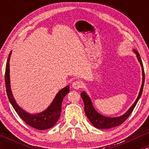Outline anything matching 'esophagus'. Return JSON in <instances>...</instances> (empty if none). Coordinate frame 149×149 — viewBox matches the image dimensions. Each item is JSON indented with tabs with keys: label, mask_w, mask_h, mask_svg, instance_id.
Wrapping results in <instances>:
<instances>
[{
	"label": "esophagus",
	"mask_w": 149,
	"mask_h": 149,
	"mask_svg": "<svg viewBox=\"0 0 149 149\" xmlns=\"http://www.w3.org/2000/svg\"><path fill=\"white\" fill-rule=\"evenodd\" d=\"M72 87L74 89H76V90H78V89L82 87V84L79 80H76V81H74L72 83Z\"/></svg>",
	"instance_id": "34e87169"
}]
</instances>
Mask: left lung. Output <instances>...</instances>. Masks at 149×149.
Listing matches in <instances>:
<instances>
[{
	"instance_id": "left-lung-1",
	"label": "left lung",
	"mask_w": 149,
	"mask_h": 149,
	"mask_svg": "<svg viewBox=\"0 0 149 149\" xmlns=\"http://www.w3.org/2000/svg\"><path fill=\"white\" fill-rule=\"evenodd\" d=\"M133 51H134L135 54H136V58H137L138 61H139L140 64H141V70H142V84H141L139 95H138L136 101H135L134 103L131 106V107L128 109L127 111L123 115L118 116V117H113V118L107 117V116L102 115V114H100V113H98L96 110H95V109L94 108L93 105H92L91 99H90V97L87 95L86 92H82L81 93H80V96H81L83 102H84L85 114H86L87 117H88L89 120L90 121V123L93 125L94 127L97 128V129H102V130L109 129V128L118 126L122 124L123 123H124L125 121L127 119V118L129 117L130 115L132 113L133 109H134L135 106L136 105L138 101L139 100L140 97H141V94H142L143 84H144V78H145L144 70H143L142 61H141L139 54L138 53V52L136 50V49H133Z\"/></svg>"
}]
</instances>
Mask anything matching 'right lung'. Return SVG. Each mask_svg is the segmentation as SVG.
Returning <instances> with one entry per match:
<instances>
[{
    "instance_id": "1",
    "label": "right lung",
    "mask_w": 149,
    "mask_h": 149,
    "mask_svg": "<svg viewBox=\"0 0 149 149\" xmlns=\"http://www.w3.org/2000/svg\"><path fill=\"white\" fill-rule=\"evenodd\" d=\"M11 54L12 51L10 52L9 57H8V62H7L6 67V75H5L6 92L10 102L14 108L15 111L19 116V117L29 125L39 130H44L52 127L57 123L58 120L60 117L61 104H62L63 99L69 93L70 90L69 86L67 85L65 88L61 89V90H59L50 105L43 111L36 114H31L25 111L17 104L16 101L13 97L11 88H10V59Z\"/></svg>"
}]
</instances>
